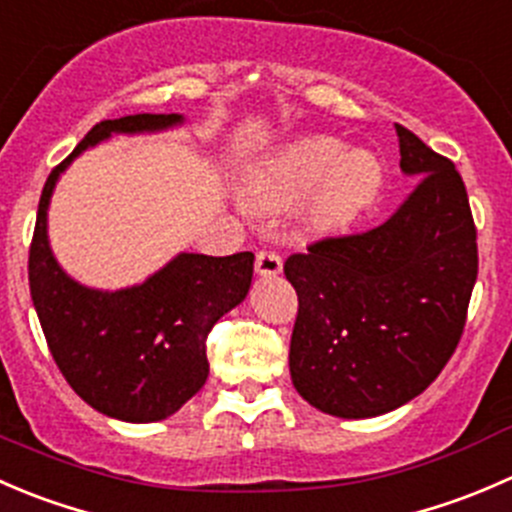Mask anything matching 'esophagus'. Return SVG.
Here are the masks:
<instances>
[{"label":"esophagus","mask_w":512,"mask_h":512,"mask_svg":"<svg viewBox=\"0 0 512 512\" xmlns=\"http://www.w3.org/2000/svg\"><path fill=\"white\" fill-rule=\"evenodd\" d=\"M283 271V261L276 251H258L256 273L258 276H278Z\"/></svg>","instance_id":"1"}]
</instances>
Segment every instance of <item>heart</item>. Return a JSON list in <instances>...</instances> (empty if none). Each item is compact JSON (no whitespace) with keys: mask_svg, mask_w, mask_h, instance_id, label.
<instances>
[{"mask_svg":"<svg viewBox=\"0 0 512 512\" xmlns=\"http://www.w3.org/2000/svg\"><path fill=\"white\" fill-rule=\"evenodd\" d=\"M331 136H303L251 169L244 201L254 211H283L308 199L316 229H341L383 191V166L371 151H348Z\"/></svg>","mask_w":512,"mask_h":512,"instance_id":"b5f03b06","label":"heart"}]
</instances>
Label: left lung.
Here are the masks:
<instances>
[{
    "label": "left lung",
    "instance_id": "left-lung-1",
    "mask_svg": "<svg viewBox=\"0 0 512 512\" xmlns=\"http://www.w3.org/2000/svg\"><path fill=\"white\" fill-rule=\"evenodd\" d=\"M416 189L381 226L293 254L291 381L336 418H373L421 396L463 336L478 278L468 191L453 161L396 124Z\"/></svg>",
    "mask_w": 512,
    "mask_h": 512
}]
</instances>
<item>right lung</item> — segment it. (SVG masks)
Here are the masks:
<instances>
[{
	"label": "right lung",
	"mask_w": 512,
	"mask_h": 512,
	"mask_svg": "<svg viewBox=\"0 0 512 512\" xmlns=\"http://www.w3.org/2000/svg\"><path fill=\"white\" fill-rule=\"evenodd\" d=\"M181 114L99 121L49 174L29 249V291L59 371L94 411L126 423L174 416L209 378L206 336L251 288L254 254H179L144 283L121 291L86 288L49 249L47 211L59 174L111 134L181 124Z\"/></svg>",
	"instance_id": "add662e5"
}]
</instances>
